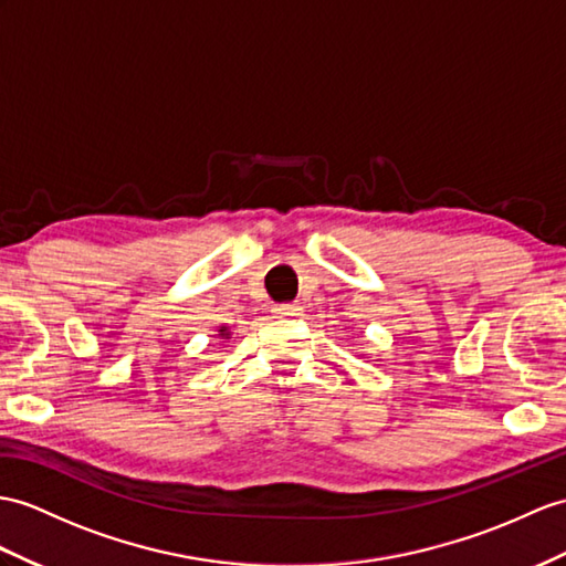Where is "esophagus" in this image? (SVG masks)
Instances as JSON below:
<instances>
[{
    "mask_svg": "<svg viewBox=\"0 0 566 566\" xmlns=\"http://www.w3.org/2000/svg\"><path fill=\"white\" fill-rule=\"evenodd\" d=\"M300 314H302V307L295 305V302H287V305H279L273 310L275 319H293V316H300Z\"/></svg>",
    "mask_w": 566,
    "mask_h": 566,
    "instance_id": "1",
    "label": "esophagus"
}]
</instances>
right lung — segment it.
<instances>
[{
  "instance_id": "1",
  "label": "right lung",
  "mask_w": 566,
  "mask_h": 566,
  "mask_svg": "<svg viewBox=\"0 0 566 566\" xmlns=\"http://www.w3.org/2000/svg\"><path fill=\"white\" fill-rule=\"evenodd\" d=\"M218 331H220V334H218L220 338H230V328L228 326H220Z\"/></svg>"
}]
</instances>
